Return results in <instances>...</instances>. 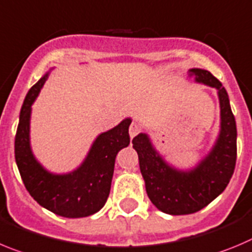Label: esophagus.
<instances>
[{
    "mask_svg": "<svg viewBox=\"0 0 252 252\" xmlns=\"http://www.w3.org/2000/svg\"><path fill=\"white\" fill-rule=\"evenodd\" d=\"M128 132H130V137L133 138L136 135H138V132H140V126H138L136 122H132L130 126V130H128Z\"/></svg>",
    "mask_w": 252,
    "mask_h": 252,
    "instance_id": "34e87169",
    "label": "esophagus"
}]
</instances>
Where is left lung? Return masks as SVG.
I'll use <instances>...</instances> for the list:
<instances>
[{
    "mask_svg": "<svg viewBox=\"0 0 252 252\" xmlns=\"http://www.w3.org/2000/svg\"><path fill=\"white\" fill-rule=\"evenodd\" d=\"M190 71L196 84L218 91L220 128L209 152L191 167L180 168L158 152L147 132H140L132 140L147 196L160 211L168 215H189L207 206L223 192L236 163V121L227 92L209 71Z\"/></svg>",
    "mask_w": 252,
    "mask_h": 252,
    "instance_id": "left-lung-1",
    "label": "left lung"
}]
</instances>
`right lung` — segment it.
<instances>
[{
	"mask_svg": "<svg viewBox=\"0 0 252 252\" xmlns=\"http://www.w3.org/2000/svg\"><path fill=\"white\" fill-rule=\"evenodd\" d=\"M50 68L31 87L20 112L15 138V158L30 195L42 207L68 219L86 218L100 211L110 195L115 160L130 145L131 117L96 136L84 161L72 171L56 174L37 160L31 146L32 105L47 81Z\"/></svg>",
	"mask_w": 252,
	"mask_h": 252,
	"instance_id": "1",
	"label": "right lung"
}]
</instances>
